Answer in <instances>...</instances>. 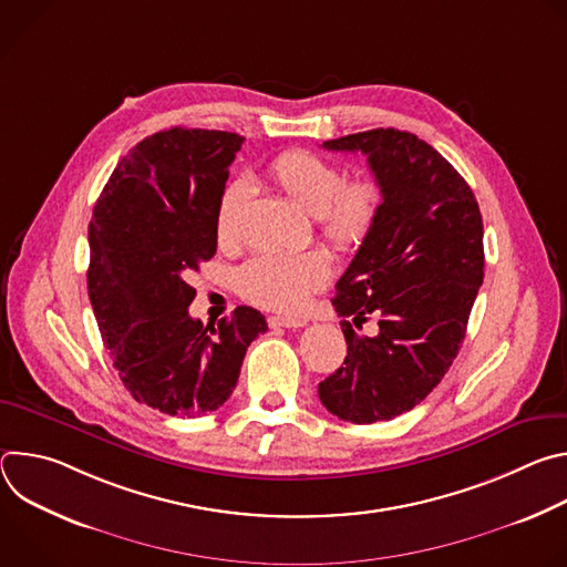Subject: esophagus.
I'll return each mask as SVG.
<instances>
[{
  "instance_id": "obj_1",
  "label": "esophagus",
  "mask_w": 567,
  "mask_h": 567,
  "mask_svg": "<svg viewBox=\"0 0 567 567\" xmlns=\"http://www.w3.org/2000/svg\"><path fill=\"white\" fill-rule=\"evenodd\" d=\"M307 320L298 318V316H269V328H287V330H296V328H305Z\"/></svg>"
}]
</instances>
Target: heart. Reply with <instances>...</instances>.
I'll return each mask as SVG.
<instances>
[{
    "instance_id": "b5f03b06",
    "label": "heart",
    "mask_w": 567,
    "mask_h": 567,
    "mask_svg": "<svg viewBox=\"0 0 567 567\" xmlns=\"http://www.w3.org/2000/svg\"><path fill=\"white\" fill-rule=\"evenodd\" d=\"M271 182L305 213L318 219L320 235L339 254L357 251L370 237L383 206V190L370 177L346 179L334 161L305 150L278 154L269 164ZM247 186H224L215 208V239L219 247L237 241L239 206ZM332 276V262L322 251L293 256H258L239 274V291L256 305L291 311L305 305L311 291Z\"/></svg>"
}]
</instances>
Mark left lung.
<instances>
[{
  "mask_svg": "<svg viewBox=\"0 0 567 567\" xmlns=\"http://www.w3.org/2000/svg\"><path fill=\"white\" fill-rule=\"evenodd\" d=\"M322 147L365 154L383 190L381 215L332 298L358 327L372 312L380 332L363 338L341 320L348 357L318 383L332 415L374 424L415 409L457 357L484 278L482 215L460 173L411 132L379 127Z\"/></svg>",
  "mask_w": 567,
  "mask_h": 567,
  "instance_id": "left-lung-1",
  "label": "left lung"
}]
</instances>
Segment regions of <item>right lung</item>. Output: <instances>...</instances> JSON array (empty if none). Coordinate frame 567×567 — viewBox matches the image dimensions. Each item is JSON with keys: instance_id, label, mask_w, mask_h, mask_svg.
<instances>
[{"instance_id": "1", "label": "right lung", "mask_w": 567, "mask_h": 567, "mask_svg": "<svg viewBox=\"0 0 567 567\" xmlns=\"http://www.w3.org/2000/svg\"><path fill=\"white\" fill-rule=\"evenodd\" d=\"M239 134L173 127L118 161L90 224L87 289L130 394L166 415L199 417L230 396L265 316L241 305L217 326L190 318L193 271L217 251L215 208Z\"/></svg>"}]
</instances>
